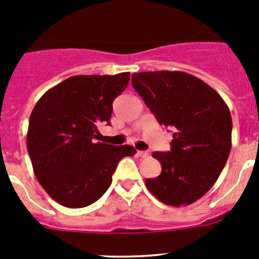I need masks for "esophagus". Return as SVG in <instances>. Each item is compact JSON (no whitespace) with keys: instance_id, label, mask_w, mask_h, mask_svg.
Returning <instances> with one entry per match:
<instances>
[{"instance_id":"esophagus-1","label":"esophagus","mask_w":259,"mask_h":259,"mask_svg":"<svg viewBox=\"0 0 259 259\" xmlns=\"http://www.w3.org/2000/svg\"><path fill=\"white\" fill-rule=\"evenodd\" d=\"M137 155L139 156V158H146V156L149 155V153H148V151H144V150H138Z\"/></svg>"}]
</instances>
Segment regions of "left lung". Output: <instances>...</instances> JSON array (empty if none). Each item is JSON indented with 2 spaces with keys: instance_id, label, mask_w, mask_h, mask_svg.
Here are the masks:
<instances>
[{
  "instance_id": "left-lung-1",
  "label": "left lung",
  "mask_w": 259,
  "mask_h": 259,
  "mask_svg": "<svg viewBox=\"0 0 259 259\" xmlns=\"http://www.w3.org/2000/svg\"><path fill=\"white\" fill-rule=\"evenodd\" d=\"M132 83L159 124L174 132L171 150L153 154L161 173L146 179V188L164 204H192L213 187L231 153L228 106L208 83L187 72H137Z\"/></svg>"
}]
</instances>
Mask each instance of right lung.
<instances>
[{
    "instance_id": "right-lung-1",
    "label": "right lung",
    "mask_w": 259,
    "mask_h": 259,
    "mask_svg": "<svg viewBox=\"0 0 259 259\" xmlns=\"http://www.w3.org/2000/svg\"><path fill=\"white\" fill-rule=\"evenodd\" d=\"M129 72L76 75L46 91L31 113L27 150L46 193L67 208L95 203L110 187L117 163L137 153L132 145L95 142L110 124L113 101L126 89Z\"/></svg>"
}]
</instances>
